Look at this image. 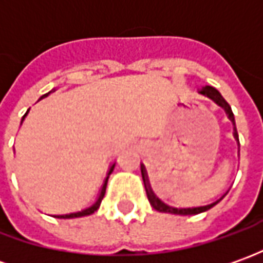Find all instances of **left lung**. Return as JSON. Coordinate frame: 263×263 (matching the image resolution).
Here are the masks:
<instances>
[{"instance_id": "left-lung-1", "label": "left lung", "mask_w": 263, "mask_h": 263, "mask_svg": "<svg viewBox=\"0 0 263 263\" xmlns=\"http://www.w3.org/2000/svg\"><path fill=\"white\" fill-rule=\"evenodd\" d=\"M198 94L202 95V97H207L210 98L211 101H214V103L217 104L218 107H221L224 112H226L227 119L232 121V124H233V137L234 140L237 142V146H239V135H237V130H236V121H234V116H233V111L230 108V105L227 104V101L221 97V94L218 92L217 89L214 88V86H210L205 85L202 86L201 89H198ZM140 169H142V178H143V182H144V188H146V194H147V200L151 202V205H152L153 209L158 210L160 213H171V214H179V216H193V214H200V213H204V211H207L211 207H214L217 202H220L229 193V190H227L226 193L223 194L220 198H217L216 201L210 202V204H205V205H197V207H174V205H169L166 202H163L160 200L159 197L156 195V194L153 193L152 186H151V182H149V177H147V172H146V168H144L143 163H140Z\"/></svg>"}]
</instances>
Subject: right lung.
Returning a JSON list of instances; mask_svg holds the SVG:
<instances>
[{
	"label": "right lung",
	"instance_id": "obj_1",
	"mask_svg": "<svg viewBox=\"0 0 263 263\" xmlns=\"http://www.w3.org/2000/svg\"><path fill=\"white\" fill-rule=\"evenodd\" d=\"M53 91H56V89H52V91H49L47 94L42 95V97H40L39 100H43L45 97H47L49 94H52ZM29 111L30 110H27V112H26V114L23 116V119H21V123L24 121L26 116L29 114ZM114 166H116V162H114V163H111L110 168H108V171H107V177H105V179H104L103 186H101V190H100V194H98V197H97V200L94 201V204H91L89 207H86V209L81 210V211H73V213H69V214H56V216H53V217H56V218H77V217H84V216H89V214L95 213L97 210L100 209V204H101V201H103L104 194H105V188H107V182H108V178H110L111 172H112Z\"/></svg>",
	"mask_w": 263,
	"mask_h": 263
}]
</instances>
